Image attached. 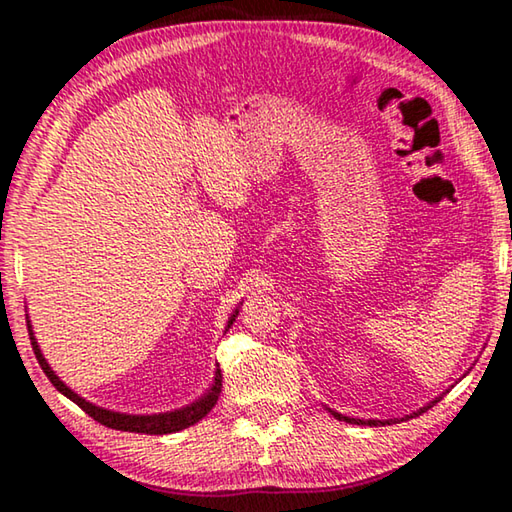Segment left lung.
I'll return each instance as SVG.
<instances>
[{
    "label": "left lung",
    "instance_id": "obj_1",
    "mask_svg": "<svg viewBox=\"0 0 512 512\" xmlns=\"http://www.w3.org/2000/svg\"><path fill=\"white\" fill-rule=\"evenodd\" d=\"M436 402H431L429 406H424V409H420L415 415H420V413H424L427 409H431V406L436 404ZM332 415H334L336 420H345V422H350V424H370V427H377V424H395L397 422V420H357V418H348V415H341V413H336V411H332Z\"/></svg>",
    "mask_w": 512,
    "mask_h": 512
}]
</instances>
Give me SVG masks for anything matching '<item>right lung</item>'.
Here are the masks:
<instances>
[{
	"mask_svg": "<svg viewBox=\"0 0 512 512\" xmlns=\"http://www.w3.org/2000/svg\"><path fill=\"white\" fill-rule=\"evenodd\" d=\"M237 314H239V311H235V314L230 316L228 327L232 325V320L237 318ZM31 345H33V354H36L42 372H45L47 379L56 386V391H60L65 397H69V400H72L74 404H79L81 409L90 415V418H94L99 424H103V427L119 429V431H135V433H151V436H162V433H173V431L192 427V424H196L198 420H203L205 415L214 409L216 400H219L221 386H223L221 384V370H216V377H214V384H212L210 391H207L198 402L185 406V409H178V411H171V413H160V415L115 413V411L99 409V406L85 402L83 397H79L74 391H69L63 381H60L54 375V370L49 368V363L45 361V357H42L38 343H36V339H33V332H31Z\"/></svg>",
	"mask_w": 512,
	"mask_h": 512,
	"instance_id": "1",
	"label": "right lung"
}]
</instances>
